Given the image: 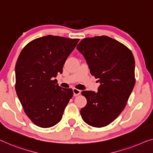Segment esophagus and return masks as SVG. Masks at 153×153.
Wrapping results in <instances>:
<instances>
[{"label":"esophagus","mask_w":153,"mask_h":153,"mask_svg":"<svg viewBox=\"0 0 153 153\" xmlns=\"http://www.w3.org/2000/svg\"><path fill=\"white\" fill-rule=\"evenodd\" d=\"M73 91H74V96H77V95L80 94L81 91L77 89V88H73Z\"/></svg>","instance_id":"34e87169"}]
</instances>
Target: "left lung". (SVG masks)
Masks as SVG:
<instances>
[{
  "instance_id": "8db88e82",
  "label": "left lung",
  "mask_w": 153,
  "mask_h": 153,
  "mask_svg": "<svg viewBox=\"0 0 153 153\" xmlns=\"http://www.w3.org/2000/svg\"><path fill=\"white\" fill-rule=\"evenodd\" d=\"M77 49L86 59L91 74L100 82L97 93L82 92L87 104L81 109V116L91 126H106L124 110L135 86L133 53L122 43L106 36L84 38Z\"/></svg>"
}]
</instances>
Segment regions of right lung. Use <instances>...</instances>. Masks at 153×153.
Instances as JSON below:
<instances>
[{
    "instance_id": "right-lung-1",
    "label": "right lung",
    "mask_w": 153,
    "mask_h": 153,
    "mask_svg": "<svg viewBox=\"0 0 153 153\" xmlns=\"http://www.w3.org/2000/svg\"><path fill=\"white\" fill-rule=\"evenodd\" d=\"M79 39L46 36L31 41L18 56L15 68L16 91L24 111L34 124L49 128L60 122L74 95L58 86L65 61Z\"/></svg>"
}]
</instances>
